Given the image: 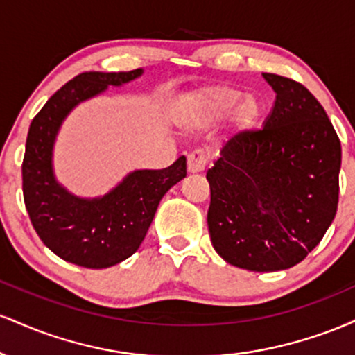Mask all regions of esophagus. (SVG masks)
Instances as JSON below:
<instances>
[{"label": "esophagus", "mask_w": 355, "mask_h": 355, "mask_svg": "<svg viewBox=\"0 0 355 355\" xmlns=\"http://www.w3.org/2000/svg\"><path fill=\"white\" fill-rule=\"evenodd\" d=\"M207 153L203 152V150H195L193 153L189 155V158H187V170H189V173H198V172H203L207 166Z\"/></svg>", "instance_id": "obj_1"}]
</instances>
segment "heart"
<instances>
[{
  "label": "heart",
  "mask_w": 355,
  "mask_h": 355,
  "mask_svg": "<svg viewBox=\"0 0 355 355\" xmlns=\"http://www.w3.org/2000/svg\"><path fill=\"white\" fill-rule=\"evenodd\" d=\"M230 113V125L237 133L254 130L262 115V105L252 95L227 85H209L187 93L177 101L175 116L185 130L205 128Z\"/></svg>",
  "instance_id": "obj_1"
}]
</instances>
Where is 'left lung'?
Listing matches in <instances>:
<instances>
[{
    "label": "left lung",
    "mask_w": 355,
    "mask_h": 355,
    "mask_svg": "<svg viewBox=\"0 0 355 355\" xmlns=\"http://www.w3.org/2000/svg\"><path fill=\"white\" fill-rule=\"evenodd\" d=\"M275 92L259 132L239 133L207 172L211 245L230 266L285 270L331 227L339 202L340 141L304 85L262 73Z\"/></svg>",
    "instance_id": "1"
}]
</instances>
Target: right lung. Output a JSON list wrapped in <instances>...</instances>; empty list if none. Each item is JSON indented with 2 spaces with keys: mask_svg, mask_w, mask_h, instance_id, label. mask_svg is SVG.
<instances>
[{
  "mask_svg": "<svg viewBox=\"0 0 355 355\" xmlns=\"http://www.w3.org/2000/svg\"><path fill=\"white\" fill-rule=\"evenodd\" d=\"M144 75L87 71L63 85L31 121L23 158V197L36 234L53 254L87 268H107L132 257L144 242L164 195L187 177V158L164 170L130 172L95 198L71 193L56 180L53 148L71 110L108 87Z\"/></svg>",
  "mask_w": 355,
  "mask_h": 355,
  "instance_id": "add662e5",
  "label": "right lung"
}]
</instances>
